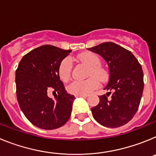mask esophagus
<instances>
[{
	"mask_svg": "<svg viewBox=\"0 0 156 156\" xmlns=\"http://www.w3.org/2000/svg\"><path fill=\"white\" fill-rule=\"evenodd\" d=\"M75 97H82V98H87V95H75Z\"/></svg>",
	"mask_w": 156,
	"mask_h": 156,
	"instance_id": "1",
	"label": "esophagus"
}]
</instances>
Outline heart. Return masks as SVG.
Wrapping results in <instances>:
<instances>
[{
	"instance_id": "b5f03b06",
	"label": "heart",
	"mask_w": 156,
	"mask_h": 156,
	"mask_svg": "<svg viewBox=\"0 0 156 156\" xmlns=\"http://www.w3.org/2000/svg\"><path fill=\"white\" fill-rule=\"evenodd\" d=\"M80 61L89 67L86 80H75L69 83L67 87L69 93L74 95H87L96 90L99 86L98 80L105 82L107 79V73L101 67V59L98 55L92 52H84L78 56ZM73 68V61L70 58L62 60L58 68V74L62 81L69 79Z\"/></svg>"
}]
</instances>
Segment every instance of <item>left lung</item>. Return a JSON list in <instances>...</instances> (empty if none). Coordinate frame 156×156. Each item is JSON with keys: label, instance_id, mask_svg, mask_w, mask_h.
<instances>
[{"label": "left lung", "instance_id": "obj_1", "mask_svg": "<svg viewBox=\"0 0 156 156\" xmlns=\"http://www.w3.org/2000/svg\"><path fill=\"white\" fill-rule=\"evenodd\" d=\"M87 49L100 55L109 68V79L105 87L109 92L99 96V104L91 108L92 115L106 127L123 126L134 116L142 97L141 66L131 52L115 43L105 42ZM109 94L111 97L108 98Z\"/></svg>", "mask_w": 156, "mask_h": 156}]
</instances>
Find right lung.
I'll return each mask as SVG.
<instances>
[{
  "label": "right lung",
  "mask_w": 156,
  "mask_h": 156,
  "mask_svg": "<svg viewBox=\"0 0 156 156\" xmlns=\"http://www.w3.org/2000/svg\"><path fill=\"white\" fill-rule=\"evenodd\" d=\"M71 50L43 45L25 55L16 72L19 107L32 124L44 129L61 127L69 119L73 95L66 93L58 68ZM50 91L56 98L48 97Z\"/></svg>",
  "instance_id": "right-lung-1"
}]
</instances>
